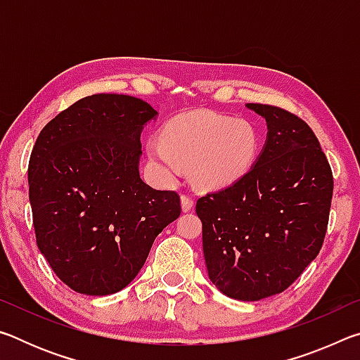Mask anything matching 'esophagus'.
Segmentation results:
<instances>
[{
  "label": "esophagus",
  "instance_id": "1",
  "mask_svg": "<svg viewBox=\"0 0 360 360\" xmlns=\"http://www.w3.org/2000/svg\"><path fill=\"white\" fill-rule=\"evenodd\" d=\"M181 205H182V211H191L193 208V198L191 197V195L182 193Z\"/></svg>",
  "mask_w": 360,
  "mask_h": 360
}]
</instances>
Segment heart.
Wrapping results in <instances>:
<instances>
[{"label": "heart", "mask_w": 360, "mask_h": 360, "mask_svg": "<svg viewBox=\"0 0 360 360\" xmlns=\"http://www.w3.org/2000/svg\"><path fill=\"white\" fill-rule=\"evenodd\" d=\"M257 150L251 124L214 112H188L167 122L160 138L148 143V154L167 179L191 167L198 186L214 188L238 181Z\"/></svg>", "instance_id": "obj_1"}]
</instances>
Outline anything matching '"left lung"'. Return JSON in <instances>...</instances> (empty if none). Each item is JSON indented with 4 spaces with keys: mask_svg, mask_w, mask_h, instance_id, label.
<instances>
[{
    "mask_svg": "<svg viewBox=\"0 0 360 360\" xmlns=\"http://www.w3.org/2000/svg\"><path fill=\"white\" fill-rule=\"evenodd\" d=\"M268 125L265 148L238 181L197 200L212 284L236 300L279 294L326 238L333 176L318 138L288 109L248 103Z\"/></svg>",
    "mask_w": 360,
    "mask_h": 360,
    "instance_id": "obj_1",
    "label": "left lung"
}]
</instances>
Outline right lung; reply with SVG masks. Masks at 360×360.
<instances>
[{"label": "right lung", "instance_id": "add662e5", "mask_svg": "<svg viewBox=\"0 0 360 360\" xmlns=\"http://www.w3.org/2000/svg\"><path fill=\"white\" fill-rule=\"evenodd\" d=\"M155 115L135 96L95 94L36 139L28 163L36 245L79 294L129 285L155 236L181 214L178 192L155 191L138 172L143 125Z\"/></svg>", "mask_w": 360, "mask_h": 360}]
</instances>
